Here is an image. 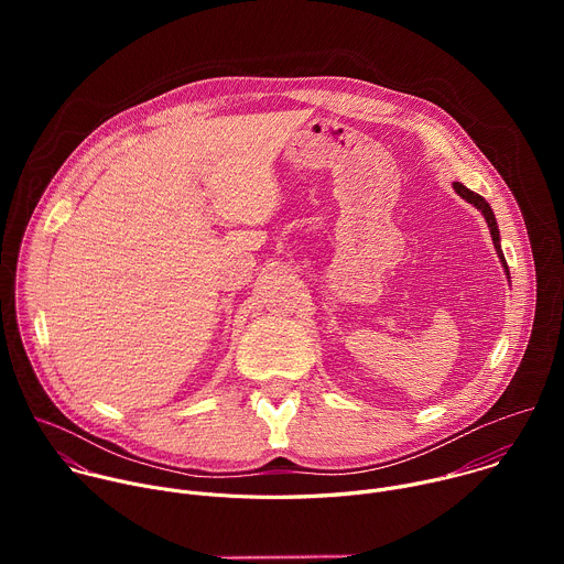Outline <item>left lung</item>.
<instances>
[{"label": "left lung", "mask_w": 564, "mask_h": 564, "mask_svg": "<svg viewBox=\"0 0 564 564\" xmlns=\"http://www.w3.org/2000/svg\"><path fill=\"white\" fill-rule=\"evenodd\" d=\"M453 189H455V192H457L466 203H470L475 209H479V212H481V216H485V220H487V225H489V229H491V238H494L496 252H498V257H500V263H502V268H505V272H507V279H511V276H509V265H507V261H505L502 246H500V229H498V220H496V214H494L491 205H489L485 198H481L479 194H475V192L466 189L462 183H453Z\"/></svg>", "instance_id": "8db88e82"}]
</instances>
